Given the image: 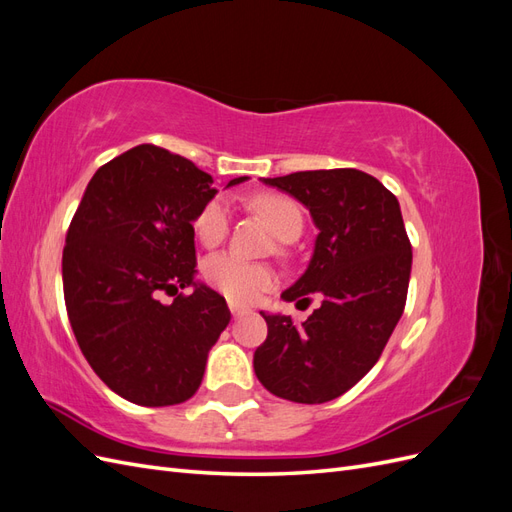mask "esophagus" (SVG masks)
Listing matches in <instances>:
<instances>
[{
  "instance_id": "obj_1",
  "label": "esophagus",
  "mask_w": 512,
  "mask_h": 512,
  "mask_svg": "<svg viewBox=\"0 0 512 512\" xmlns=\"http://www.w3.org/2000/svg\"><path fill=\"white\" fill-rule=\"evenodd\" d=\"M228 307H230V314H232V318H241V316L252 314V309H250V307L239 305V303H230Z\"/></svg>"
}]
</instances>
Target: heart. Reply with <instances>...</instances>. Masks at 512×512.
Instances as JSON below:
<instances>
[{"instance_id": "1", "label": "heart", "mask_w": 512, "mask_h": 512, "mask_svg": "<svg viewBox=\"0 0 512 512\" xmlns=\"http://www.w3.org/2000/svg\"><path fill=\"white\" fill-rule=\"evenodd\" d=\"M252 207L262 215V220L269 224L275 237L286 241L292 232H301L303 215L294 200L280 194H260L252 200ZM230 224V209L226 198L218 196L200 209L194 220V232L200 243L213 247L224 241ZM205 280L220 290L224 297L250 303L260 292L269 290L275 284V273L269 265L262 262L245 260L237 254H215L205 262Z\"/></svg>"}]
</instances>
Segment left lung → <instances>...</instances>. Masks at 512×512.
<instances>
[{"instance_id":"1","label":"left lung","mask_w":512,"mask_h":512,"mask_svg":"<svg viewBox=\"0 0 512 512\" xmlns=\"http://www.w3.org/2000/svg\"><path fill=\"white\" fill-rule=\"evenodd\" d=\"M297 198L318 228L314 254L284 301L320 294L305 322L265 314L267 339L254 352V371L267 391L324 404L374 367L404 314L412 245L397 198L363 170H301L260 179Z\"/></svg>"}]
</instances>
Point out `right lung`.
I'll list each match as a JSON object with an SVG mask.
<instances>
[{
	"instance_id": "obj_1",
	"label": "right lung",
	"mask_w": 512,
	"mask_h": 512,
	"mask_svg": "<svg viewBox=\"0 0 512 512\" xmlns=\"http://www.w3.org/2000/svg\"><path fill=\"white\" fill-rule=\"evenodd\" d=\"M211 183L190 160L138 145L96 170L68 228L61 277L72 331L100 380L132 404L190 399L230 322L224 297L196 280L192 224L218 194ZM162 291L173 304L159 303Z\"/></svg>"
}]
</instances>
